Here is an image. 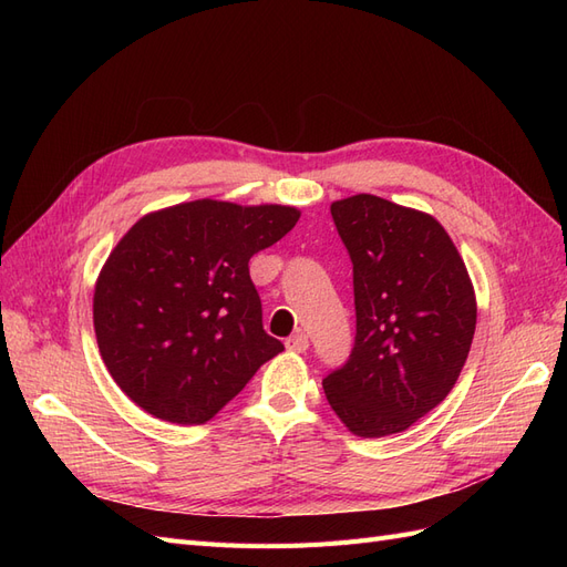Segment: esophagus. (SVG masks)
Wrapping results in <instances>:
<instances>
[{"mask_svg": "<svg viewBox=\"0 0 567 567\" xmlns=\"http://www.w3.org/2000/svg\"><path fill=\"white\" fill-rule=\"evenodd\" d=\"M286 348L288 350H293V352H305L307 348H310V338H307L305 333H296V336H290V338H286Z\"/></svg>", "mask_w": 567, "mask_h": 567, "instance_id": "obj_1", "label": "esophagus"}]
</instances>
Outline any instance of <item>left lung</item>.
<instances>
[{
    "instance_id": "left-lung-1",
    "label": "left lung",
    "mask_w": 567,
    "mask_h": 567,
    "mask_svg": "<svg viewBox=\"0 0 567 567\" xmlns=\"http://www.w3.org/2000/svg\"><path fill=\"white\" fill-rule=\"evenodd\" d=\"M352 260L357 333L323 379L338 419L359 437L402 433L433 411L466 364L475 293L450 234L431 215L359 194L331 205Z\"/></svg>"
}]
</instances>
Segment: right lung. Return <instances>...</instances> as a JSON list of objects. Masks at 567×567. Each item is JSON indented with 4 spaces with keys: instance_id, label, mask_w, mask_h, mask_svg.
I'll list each match as a JSON object with an SVG mask.
<instances>
[{
    "instance_id": "add662e5",
    "label": "right lung",
    "mask_w": 567,
    "mask_h": 567,
    "mask_svg": "<svg viewBox=\"0 0 567 567\" xmlns=\"http://www.w3.org/2000/svg\"><path fill=\"white\" fill-rule=\"evenodd\" d=\"M286 205L194 200L151 213L120 238L99 274V352L151 416L210 421L284 350L262 326L248 262L296 227Z\"/></svg>"
}]
</instances>
